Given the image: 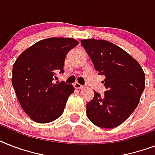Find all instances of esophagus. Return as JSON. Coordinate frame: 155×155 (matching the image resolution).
Masks as SVG:
<instances>
[{"label":"esophagus","instance_id":"34e87169","mask_svg":"<svg viewBox=\"0 0 155 155\" xmlns=\"http://www.w3.org/2000/svg\"><path fill=\"white\" fill-rule=\"evenodd\" d=\"M74 87H75V89H81V88H83V87H84V86L81 84H80L79 83H75V84H74Z\"/></svg>","mask_w":155,"mask_h":155}]
</instances>
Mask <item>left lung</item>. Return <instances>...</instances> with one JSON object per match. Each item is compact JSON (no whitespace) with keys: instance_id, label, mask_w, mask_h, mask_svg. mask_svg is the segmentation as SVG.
I'll return each mask as SVG.
<instances>
[{"instance_id":"obj_1","label":"left lung","mask_w":155,"mask_h":155,"mask_svg":"<svg viewBox=\"0 0 155 155\" xmlns=\"http://www.w3.org/2000/svg\"><path fill=\"white\" fill-rule=\"evenodd\" d=\"M98 71L105 76L104 96L94 92L87 104V116L97 126L112 129L122 124L139 103L145 89V73L140 64L120 47L105 40L80 41Z\"/></svg>"}]
</instances>
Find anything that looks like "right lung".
Returning <instances> with one entry per match:
<instances>
[{
	"label": "right lung",
	"mask_w": 155,
	"mask_h": 155,
	"mask_svg": "<svg viewBox=\"0 0 155 155\" xmlns=\"http://www.w3.org/2000/svg\"><path fill=\"white\" fill-rule=\"evenodd\" d=\"M79 42L74 38L41 40L18 56L13 67L12 84L25 113L38 123L51 122L63 113L74 87L53 84L56 72L63 73L66 55Z\"/></svg>",
	"instance_id": "obj_1"
}]
</instances>
